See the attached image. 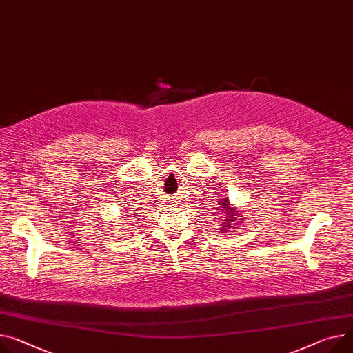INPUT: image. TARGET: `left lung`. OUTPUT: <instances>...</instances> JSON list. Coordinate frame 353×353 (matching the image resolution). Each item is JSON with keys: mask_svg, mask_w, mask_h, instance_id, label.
I'll return each mask as SVG.
<instances>
[{"mask_svg": "<svg viewBox=\"0 0 353 353\" xmlns=\"http://www.w3.org/2000/svg\"><path fill=\"white\" fill-rule=\"evenodd\" d=\"M218 209L219 212H222V222H221V228L219 230L222 233H228L229 229L239 226L240 223H243L241 221L245 219L243 218V214H240V209L236 206H232L228 198H223L222 201H219L218 203ZM221 218H218L221 221Z\"/></svg>", "mask_w": 353, "mask_h": 353, "instance_id": "obj_1", "label": "left lung"}]
</instances>
